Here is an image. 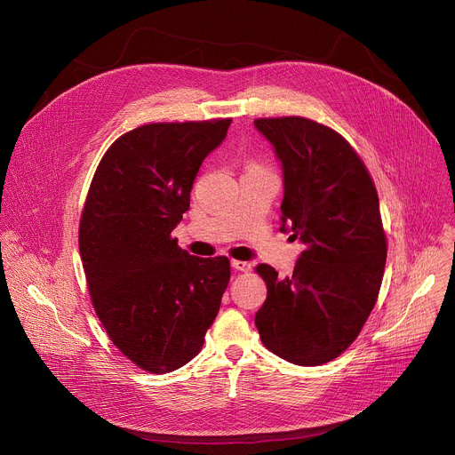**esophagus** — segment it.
<instances>
[{
    "mask_svg": "<svg viewBox=\"0 0 455 455\" xmlns=\"http://www.w3.org/2000/svg\"><path fill=\"white\" fill-rule=\"evenodd\" d=\"M230 265H232V268L237 270V272H250V268H251L250 263H246V261H235V259H234V261H232Z\"/></svg>",
    "mask_w": 455,
    "mask_h": 455,
    "instance_id": "obj_1",
    "label": "esophagus"
}]
</instances>
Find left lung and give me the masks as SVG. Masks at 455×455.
I'll list each match as a JSON object with an SVG mask.
<instances>
[{
    "label": "left lung",
    "instance_id": "obj_1",
    "mask_svg": "<svg viewBox=\"0 0 455 455\" xmlns=\"http://www.w3.org/2000/svg\"><path fill=\"white\" fill-rule=\"evenodd\" d=\"M283 165L281 232L304 244L291 277L259 265L268 288L255 326L267 349L295 365L342 355L371 315L387 237L376 187L349 142L304 116L257 118Z\"/></svg>",
    "mask_w": 455,
    "mask_h": 455
}]
</instances>
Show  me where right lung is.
Returning <instances> with one entry per match:
<instances>
[{"label": "right lung", "mask_w": 455, "mask_h": 455, "mask_svg": "<svg viewBox=\"0 0 455 455\" xmlns=\"http://www.w3.org/2000/svg\"><path fill=\"white\" fill-rule=\"evenodd\" d=\"M230 122H156L124 133L88 190L79 250L95 313L118 351L153 374L202 351L230 281L227 257H194L171 235Z\"/></svg>", "instance_id": "1"}]
</instances>
